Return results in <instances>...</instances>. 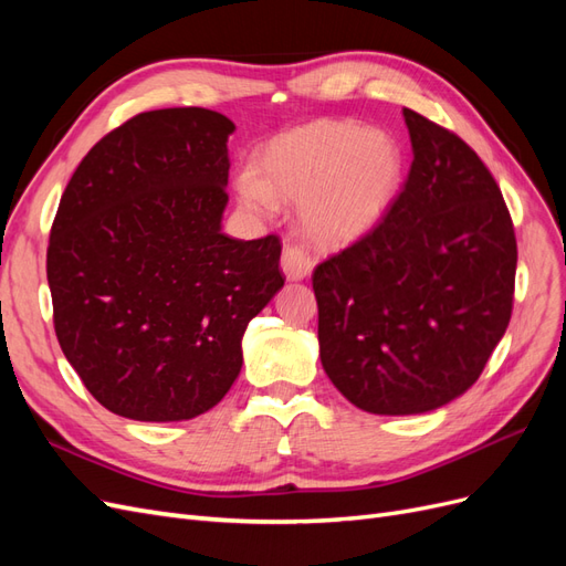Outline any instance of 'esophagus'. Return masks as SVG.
Returning a JSON list of instances; mask_svg holds the SVG:
<instances>
[{
    "label": "esophagus",
    "mask_w": 566,
    "mask_h": 566,
    "mask_svg": "<svg viewBox=\"0 0 566 566\" xmlns=\"http://www.w3.org/2000/svg\"><path fill=\"white\" fill-rule=\"evenodd\" d=\"M281 269L287 281H302L312 273L314 260L297 245H285L281 254Z\"/></svg>",
    "instance_id": "obj_1"
}]
</instances>
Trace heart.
Segmentation results:
<instances>
[{
    "label": "heart",
    "mask_w": 566,
    "mask_h": 566,
    "mask_svg": "<svg viewBox=\"0 0 566 566\" xmlns=\"http://www.w3.org/2000/svg\"><path fill=\"white\" fill-rule=\"evenodd\" d=\"M403 167L391 134L352 119H321L273 139L260 169L235 179V193L256 217H269L276 198L300 202L302 231L318 245L339 248L380 224L399 196Z\"/></svg>",
    "instance_id": "1"
}]
</instances>
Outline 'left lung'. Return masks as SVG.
Listing matches in <instances>:
<instances>
[{
	"label": "left lung",
	"mask_w": 566,
	"mask_h": 566,
	"mask_svg": "<svg viewBox=\"0 0 566 566\" xmlns=\"http://www.w3.org/2000/svg\"><path fill=\"white\" fill-rule=\"evenodd\" d=\"M413 163L366 238L314 271L318 354L342 397L375 416L447 406L505 335L517 241L476 153L403 108Z\"/></svg>",
	"instance_id": "left-lung-1"
}]
</instances>
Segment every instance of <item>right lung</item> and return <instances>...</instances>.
<instances>
[{"instance_id":"1","label":"right lung","mask_w":566,"mask_h":566,"mask_svg":"<svg viewBox=\"0 0 566 566\" xmlns=\"http://www.w3.org/2000/svg\"><path fill=\"white\" fill-rule=\"evenodd\" d=\"M208 108H163L104 136L75 169L46 250L59 345L111 413H208L243 368V335L283 287L281 241L221 231L229 136Z\"/></svg>"}]
</instances>
